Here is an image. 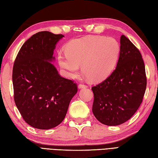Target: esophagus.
Wrapping results in <instances>:
<instances>
[{"label": "esophagus", "mask_w": 158, "mask_h": 158, "mask_svg": "<svg viewBox=\"0 0 158 158\" xmlns=\"http://www.w3.org/2000/svg\"><path fill=\"white\" fill-rule=\"evenodd\" d=\"M78 88H79V89H82V88H88V86L86 85L82 84V83H80V84L79 85V86H78Z\"/></svg>", "instance_id": "1"}]
</instances>
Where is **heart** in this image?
<instances>
[{
  "label": "heart",
  "instance_id": "heart-1",
  "mask_svg": "<svg viewBox=\"0 0 158 158\" xmlns=\"http://www.w3.org/2000/svg\"><path fill=\"white\" fill-rule=\"evenodd\" d=\"M66 53L58 55L60 66L75 78L79 68L94 81L110 75L118 60L120 46L116 40L103 36H88L74 40L66 47Z\"/></svg>",
  "mask_w": 158,
  "mask_h": 158
}]
</instances>
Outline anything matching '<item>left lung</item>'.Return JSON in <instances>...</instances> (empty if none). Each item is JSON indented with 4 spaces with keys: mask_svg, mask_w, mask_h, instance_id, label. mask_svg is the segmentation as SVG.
I'll use <instances>...</instances> for the list:
<instances>
[{
    "mask_svg": "<svg viewBox=\"0 0 158 158\" xmlns=\"http://www.w3.org/2000/svg\"><path fill=\"white\" fill-rule=\"evenodd\" d=\"M120 42L116 69L106 79L92 88V112L98 121L109 126L119 125L131 118L143 102L147 87L140 51L124 35Z\"/></svg>",
    "mask_w": 158,
    "mask_h": 158,
    "instance_id": "1",
    "label": "left lung"
}]
</instances>
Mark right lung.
<instances>
[{"label":"right lung","mask_w":158,"mask_h":158,"mask_svg":"<svg viewBox=\"0 0 158 158\" xmlns=\"http://www.w3.org/2000/svg\"><path fill=\"white\" fill-rule=\"evenodd\" d=\"M62 34L40 31L24 43L12 73L14 101L23 119L34 128L49 129L60 125L77 92L74 81L58 74L50 61Z\"/></svg>","instance_id":"right-lung-1"}]
</instances>
